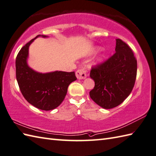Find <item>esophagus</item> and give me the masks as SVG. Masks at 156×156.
<instances>
[{
	"mask_svg": "<svg viewBox=\"0 0 156 156\" xmlns=\"http://www.w3.org/2000/svg\"><path fill=\"white\" fill-rule=\"evenodd\" d=\"M76 76L78 80H82L87 77V69L82 68L76 72Z\"/></svg>",
	"mask_w": 156,
	"mask_h": 156,
	"instance_id": "1",
	"label": "esophagus"
}]
</instances>
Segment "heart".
<instances>
[{
    "mask_svg": "<svg viewBox=\"0 0 156 156\" xmlns=\"http://www.w3.org/2000/svg\"><path fill=\"white\" fill-rule=\"evenodd\" d=\"M102 58H103V55H101V56H99L98 57V58L97 59V62H101V60H102Z\"/></svg>",
    "mask_w": 156,
    "mask_h": 156,
    "instance_id": "b5f03b06",
    "label": "heart"
}]
</instances>
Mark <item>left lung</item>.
<instances>
[{
    "label": "left lung",
    "mask_w": 156,
    "mask_h": 156,
    "mask_svg": "<svg viewBox=\"0 0 156 156\" xmlns=\"http://www.w3.org/2000/svg\"><path fill=\"white\" fill-rule=\"evenodd\" d=\"M115 51L107 60L92 66L90 70V76L95 84L90 97L106 109L117 107L128 97L137 76V59L131 48L117 39Z\"/></svg>",
    "instance_id": "obj_1"
}]
</instances>
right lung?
I'll return each instance as SVG.
<instances>
[{
  "label": "right lung",
  "mask_w": 156,
  "mask_h": 156,
  "mask_svg": "<svg viewBox=\"0 0 156 156\" xmlns=\"http://www.w3.org/2000/svg\"><path fill=\"white\" fill-rule=\"evenodd\" d=\"M38 36L40 35L27 43L16 55V78L20 90L29 103L41 110L50 111L62 103L68 86L77 78L74 72L55 71L41 74L29 67L27 64L29 47Z\"/></svg>",
  "instance_id": "right-lung-1"
}]
</instances>
